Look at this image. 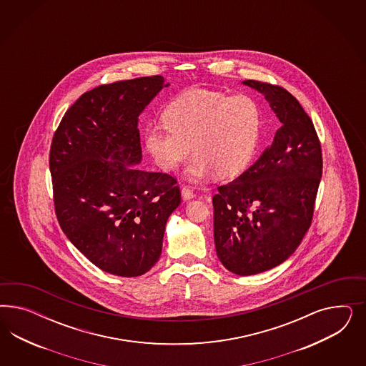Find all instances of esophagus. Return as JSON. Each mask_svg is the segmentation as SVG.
Wrapping results in <instances>:
<instances>
[{
	"label": "esophagus",
	"mask_w": 366,
	"mask_h": 366,
	"mask_svg": "<svg viewBox=\"0 0 366 366\" xmlns=\"http://www.w3.org/2000/svg\"><path fill=\"white\" fill-rule=\"evenodd\" d=\"M181 196H182V199L184 201H188V199H194V193H193V190L189 188V187H182L181 189Z\"/></svg>",
	"instance_id": "esophagus-1"
}]
</instances>
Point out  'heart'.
I'll use <instances>...</instances> for the list:
<instances>
[{"instance_id": "heart-1", "label": "heart", "mask_w": 366, "mask_h": 366, "mask_svg": "<svg viewBox=\"0 0 366 366\" xmlns=\"http://www.w3.org/2000/svg\"><path fill=\"white\" fill-rule=\"evenodd\" d=\"M169 126H152L144 133L146 150L155 164L173 172L194 155L187 169L192 181L214 176L229 179L243 173L255 155L262 111L247 95L193 89L167 109Z\"/></svg>"}]
</instances>
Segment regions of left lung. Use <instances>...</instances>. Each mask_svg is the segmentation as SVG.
I'll return each mask as SVG.
<instances>
[{
    "mask_svg": "<svg viewBox=\"0 0 366 366\" xmlns=\"http://www.w3.org/2000/svg\"><path fill=\"white\" fill-rule=\"evenodd\" d=\"M282 123L272 144L213 196L216 252L228 271L255 275L295 252L310 228L322 177L321 144L300 102L279 86L244 80Z\"/></svg>",
    "mask_w": 366,
    "mask_h": 366,
    "instance_id": "1",
    "label": "left lung"
}]
</instances>
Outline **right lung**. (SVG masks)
<instances>
[{
  "label": "right lung",
  "instance_id": "1",
  "mask_svg": "<svg viewBox=\"0 0 366 366\" xmlns=\"http://www.w3.org/2000/svg\"><path fill=\"white\" fill-rule=\"evenodd\" d=\"M159 75L83 94L56 130L49 169L59 224L100 269L133 277L158 262L167 219L181 204L177 181L138 169V117L164 87Z\"/></svg>",
  "mask_w": 366,
  "mask_h": 366
}]
</instances>
